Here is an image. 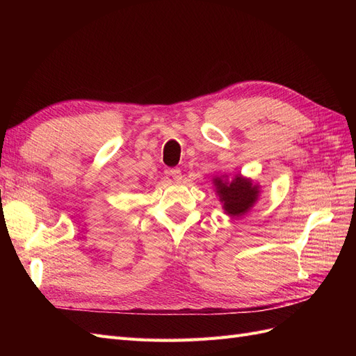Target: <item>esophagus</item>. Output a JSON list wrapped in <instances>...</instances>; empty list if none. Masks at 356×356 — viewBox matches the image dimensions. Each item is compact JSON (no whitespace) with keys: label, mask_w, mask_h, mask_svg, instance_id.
<instances>
[{"label":"esophagus","mask_w":356,"mask_h":356,"mask_svg":"<svg viewBox=\"0 0 356 356\" xmlns=\"http://www.w3.org/2000/svg\"><path fill=\"white\" fill-rule=\"evenodd\" d=\"M169 175L174 178V181H181L182 179V174H181V170L178 169V168H174V169H170L169 170Z\"/></svg>","instance_id":"obj_1"}]
</instances>
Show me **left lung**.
<instances>
[{
    "instance_id": "1",
    "label": "left lung",
    "mask_w": 356,
    "mask_h": 356,
    "mask_svg": "<svg viewBox=\"0 0 356 356\" xmlns=\"http://www.w3.org/2000/svg\"><path fill=\"white\" fill-rule=\"evenodd\" d=\"M212 184L220 197L224 213H227L230 218H239L250 212L261 195L258 182L241 174L233 175V178L225 174L217 175L212 178Z\"/></svg>"
}]
</instances>
